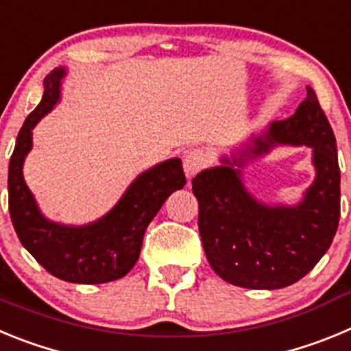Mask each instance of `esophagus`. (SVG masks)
Wrapping results in <instances>:
<instances>
[{
  "mask_svg": "<svg viewBox=\"0 0 351 351\" xmlns=\"http://www.w3.org/2000/svg\"><path fill=\"white\" fill-rule=\"evenodd\" d=\"M207 165V154L202 149H193V151H188L184 154V160H182V169H184L186 178L191 179L195 178L204 167Z\"/></svg>",
  "mask_w": 351,
  "mask_h": 351,
  "instance_id": "esophagus-1",
  "label": "esophagus"
}]
</instances>
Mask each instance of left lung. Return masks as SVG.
Segmentation results:
<instances>
[{"label":"left lung","instance_id":"8db88e82","mask_svg":"<svg viewBox=\"0 0 351 351\" xmlns=\"http://www.w3.org/2000/svg\"><path fill=\"white\" fill-rule=\"evenodd\" d=\"M280 145L312 147L315 181L293 206L262 203L243 184L250 161ZM339 182L336 137L308 88L293 116L269 123L191 181L198 230L213 271L235 287L253 290L297 283L332 244L339 223Z\"/></svg>","mask_w":351,"mask_h":351}]
</instances>
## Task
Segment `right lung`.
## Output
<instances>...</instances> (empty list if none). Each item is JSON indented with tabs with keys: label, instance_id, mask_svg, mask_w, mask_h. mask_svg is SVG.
Returning a JSON list of instances; mask_svg holds the SVG:
<instances>
[{
	"label": "right lung",
	"instance_id": "add662e5",
	"mask_svg": "<svg viewBox=\"0 0 351 351\" xmlns=\"http://www.w3.org/2000/svg\"><path fill=\"white\" fill-rule=\"evenodd\" d=\"M64 77V66L45 77L42 101L19 132L8 165V209L19 241L47 272L68 283H108L132 271L145 228L167 198L184 188L186 178L181 160L170 158L138 173L101 218L86 225L49 219L24 181L23 167L33 149V130L60 104Z\"/></svg>",
	"mask_w": 351,
	"mask_h": 351
}]
</instances>
